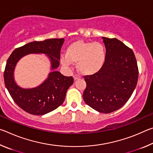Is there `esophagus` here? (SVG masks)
<instances>
[{"mask_svg": "<svg viewBox=\"0 0 153 153\" xmlns=\"http://www.w3.org/2000/svg\"><path fill=\"white\" fill-rule=\"evenodd\" d=\"M80 78V77L79 76H77V75H75V76H74V81H76V80L79 79Z\"/></svg>", "mask_w": 153, "mask_h": 153, "instance_id": "34e87169", "label": "esophagus"}]
</instances>
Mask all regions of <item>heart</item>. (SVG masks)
Masks as SVG:
<instances>
[{
	"label": "heart",
	"instance_id": "b5f03b06",
	"mask_svg": "<svg viewBox=\"0 0 153 153\" xmlns=\"http://www.w3.org/2000/svg\"><path fill=\"white\" fill-rule=\"evenodd\" d=\"M106 56V49L102 44L77 40L67 46L65 55L61 56V62L65 67L77 63V71L80 74L92 76L101 70Z\"/></svg>",
	"mask_w": 153,
	"mask_h": 153
}]
</instances>
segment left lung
I'll return each mask as SVG.
<instances>
[{"label": "left lung", "mask_w": 153, "mask_h": 153, "mask_svg": "<svg viewBox=\"0 0 153 153\" xmlns=\"http://www.w3.org/2000/svg\"><path fill=\"white\" fill-rule=\"evenodd\" d=\"M102 39L107 53L105 65L98 73L84 77L83 98L98 112L110 113L130 98L138 82V69L131 49L117 38Z\"/></svg>", "instance_id": "8db88e82"}]
</instances>
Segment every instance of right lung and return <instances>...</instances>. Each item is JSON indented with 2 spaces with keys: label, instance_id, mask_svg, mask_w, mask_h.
I'll return each instance as SVG.
<instances>
[{
  "label": "right lung",
  "instance_id": "add662e5",
  "mask_svg": "<svg viewBox=\"0 0 153 153\" xmlns=\"http://www.w3.org/2000/svg\"><path fill=\"white\" fill-rule=\"evenodd\" d=\"M64 38L34 41L16 48L7 61L4 73V84L15 102L28 113L43 115L63 104L67 90L74 83L71 76L67 77L56 71L59 67L60 51ZM30 53H44L50 61L51 71L39 86L32 89L19 87L14 80L15 67L20 59Z\"/></svg>",
  "mask_w": 153,
  "mask_h": 153
}]
</instances>
